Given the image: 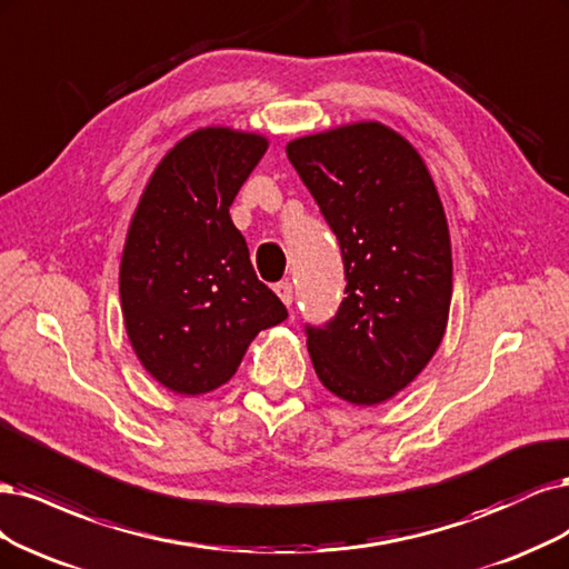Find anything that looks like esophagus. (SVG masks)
<instances>
[{
    "label": "esophagus",
    "instance_id": "obj_1",
    "mask_svg": "<svg viewBox=\"0 0 569 569\" xmlns=\"http://www.w3.org/2000/svg\"><path fill=\"white\" fill-rule=\"evenodd\" d=\"M273 290H277V296L281 298V302H283L286 307H290V305H292V283L281 281V283L273 286Z\"/></svg>",
    "mask_w": 569,
    "mask_h": 569
}]
</instances>
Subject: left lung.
<instances>
[{
    "label": "left lung",
    "mask_w": 569,
    "mask_h": 569,
    "mask_svg": "<svg viewBox=\"0 0 569 569\" xmlns=\"http://www.w3.org/2000/svg\"><path fill=\"white\" fill-rule=\"evenodd\" d=\"M288 160L333 229L345 296L326 326H307L323 388L355 407L392 399L426 369L451 305V241L423 158L369 120L292 139Z\"/></svg>",
    "instance_id": "left-lung-1"
}]
</instances>
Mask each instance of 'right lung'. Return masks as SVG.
I'll list each match as a JSON object with an SVG mask.
<instances>
[{
  "label": "right lung",
  "instance_id": "add662e5",
  "mask_svg": "<svg viewBox=\"0 0 569 569\" xmlns=\"http://www.w3.org/2000/svg\"><path fill=\"white\" fill-rule=\"evenodd\" d=\"M267 146L200 127L164 153L139 198L120 262L122 319L137 359L170 392L217 390L254 336L288 317L229 214Z\"/></svg>",
  "mask_w": 569,
  "mask_h": 569
}]
</instances>
